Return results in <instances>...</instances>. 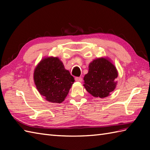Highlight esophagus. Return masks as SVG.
Listing matches in <instances>:
<instances>
[{"instance_id": "esophagus-1", "label": "esophagus", "mask_w": 150, "mask_h": 150, "mask_svg": "<svg viewBox=\"0 0 150 150\" xmlns=\"http://www.w3.org/2000/svg\"><path fill=\"white\" fill-rule=\"evenodd\" d=\"M75 81H77V82H82V77H75Z\"/></svg>"}]
</instances>
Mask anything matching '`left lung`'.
Returning <instances> with one entry per match:
<instances>
[{"instance_id":"obj_1","label":"left lung","mask_w":150,"mask_h":150,"mask_svg":"<svg viewBox=\"0 0 150 150\" xmlns=\"http://www.w3.org/2000/svg\"><path fill=\"white\" fill-rule=\"evenodd\" d=\"M117 76L115 66L109 59L103 57L95 59L89 64L84 86L95 97H106L115 89Z\"/></svg>"}]
</instances>
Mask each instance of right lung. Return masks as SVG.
<instances>
[{
    "mask_svg": "<svg viewBox=\"0 0 150 150\" xmlns=\"http://www.w3.org/2000/svg\"><path fill=\"white\" fill-rule=\"evenodd\" d=\"M33 79L40 95L50 103H61L75 80L58 57H46L35 69Z\"/></svg>",
    "mask_w": 150,
    "mask_h": 150,
    "instance_id": "right-lung-1",
    "label": "right lung"
}]
</instances>
